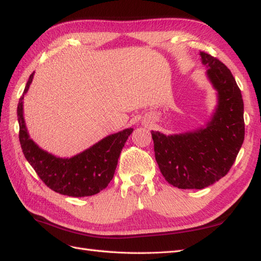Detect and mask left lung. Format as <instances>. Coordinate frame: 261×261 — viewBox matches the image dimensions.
<instances>
[{"label":"left lung","instance_id":"1","mask_svg":"<svg viewBox=\"0 0 261 261\" xmlns=\"http://www.w3.org/2000/svg\"><path fill=\"white\" fill-rule=\"evenodd\" d=\"M200 56L218 92L213 119L205 128L181 135L151 131L160 171L179 189H203L225 177L245 139L244 101L232 73L217 58Z\"/></svg>","mask_w":261,"mask_h":261}]
</instances>
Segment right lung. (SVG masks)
<instances>
[{
	"label": "right lung",
	"instance_id": "obj_1",
	"mask_svg": "<svg viewBox=\"0 0 261 261\" xmlns=\"http://www.w3.org/2000/svg\"><path fill=\"white\" fill-rule=\"evenodd\" d=\"M30 75L17 105L19 139L25 159L43 182L58 193L69 197H88L106 189L113 178L118 159L133 129L108 136L72 158H58L36 145L27 130L23 118V99L32 82Z\"/></svg>",
	"mask_w": 261,
	"mask_h": 261
}]
</instances>
